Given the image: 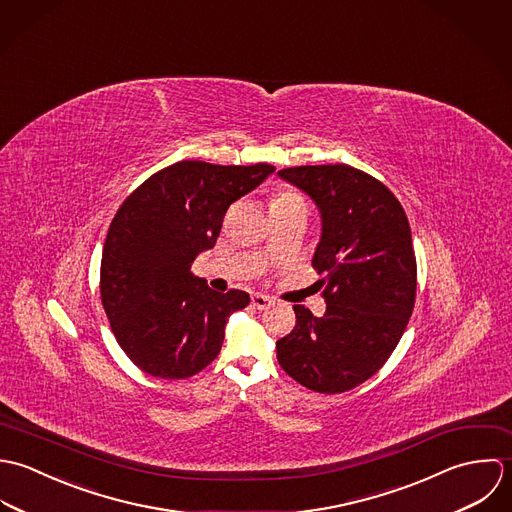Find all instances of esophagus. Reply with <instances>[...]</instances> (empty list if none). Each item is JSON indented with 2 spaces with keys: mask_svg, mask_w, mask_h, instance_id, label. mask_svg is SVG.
I'll return each instance as SVG.
<instances>
[{
  "mask_svg": "<svg viewBox=\"0 0 512 512\" xmlns=\"http://www.w3.org/2000/svg\"><path fill=\"white\" fill-rule=\"evenodd\" d=\"M251 303H253V307L259 308V310H267V308H271L275 305V301H273L271 297L261 295V293H255V295L251 297Z\"/></svg>",
  "mask_w": 512,
  "mask_h": 512,
  "instance_id": "1",
  "label": "esophagus"
}]
</instances>
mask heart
<instances>
[{
  "label": "heart",
  "mask_w": 512,
  "mask_h": 512,
  "mask_svg": "<svg viewBox=\"0 0 512 512\" xmlns=\"http://www.w3.org/2000/svg\"><path fill=\"white\" fill-rule=\"evenodd\" d=\"M305 204V198L301 192L297 190H279L273 200H271V211L273 209H285V207H293V205Z\"/></svg>",
  "instance_id": "1"
}]
</instances>
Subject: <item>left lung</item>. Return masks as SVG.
<instances>
[{
    "instance_id": "obj_1",
    "label": "left lung",
    "mask_w": 512,
    "mask_h": 512,
    "mask_svg": "<svg viewBox=\"0 0 512 512\" xmlns=\"http://www.w3.org/2000/svg\"><path fill=\"white\" fill-rule=\"evenodd\" d=\"M279 176L320 209L312 267L326 312L295 305L277 342L281 368L312 392L342 394L372 378L396 350L415 303L417 265L408 215L374 176L348 164L285 168Z\"/></svg>"
}]
</instances>
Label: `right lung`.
I'll return each instance as SVG.
<instances>
[{"instance_id":"right-lung-1","label":"right lung","mask_w":512,"mask_h":512,"mask_svg":"<svg viewBox=\"0 0 512 512\" xmlns=\"http://www.w3.org/2000/svg\"><path fill=\"white\" fill-rule=\"evenodd\" d=\"M273 172L271 164L182 160L118 207L104 241L101 299L116 342L142 372L184 380L219 354L227 316L249 295L215 293L190 269L215 245L227 207Z\"/></svg>"}]
</instances>
